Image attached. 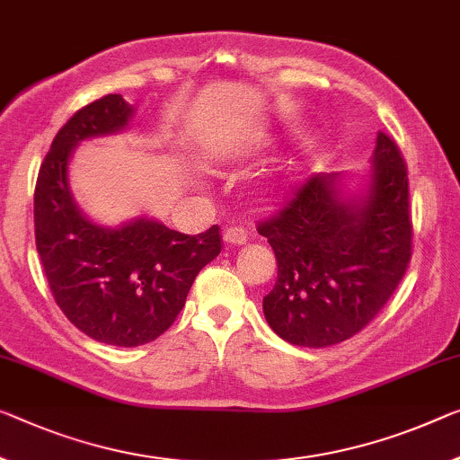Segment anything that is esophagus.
Returning <instances> with one entry per match:
<instances>
[{
	"label": "esophagus",
	"mask_w": 460,
	"mask_h": 460,
	"mask_svg": "<svg viewBox=\"0 0 460 460\" xmlns=\"http://www.w3.org/2000/svg\"><path fill=\"white\" fill-rule=\"evenodd\" d=\"M224 240L228 244H244L249 240V232H246L243 226H232L224 232Z\"/></svg>",
	"instance_id": "esophagus-1"
}]
</instances>
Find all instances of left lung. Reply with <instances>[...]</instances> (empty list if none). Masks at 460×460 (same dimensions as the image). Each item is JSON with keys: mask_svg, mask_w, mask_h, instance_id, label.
<instances>
[{"mask_svg": "<svg viewBox=\"0 0 460 460\" xmlns=\"http://www.w3.org/2000/svg\"><path fill=\"white\" fill-rule=\"evenodd\" d=\"M372 162L364 199L345 201L337 174H314L257 226L278 259L263 313L288 343L329 348L359 333L407 271L413 251L407 166L383 131Z\"/></svg>", "mask_w": 460, "mask_h": 460, "instance_id": "8db88e82", "label": "left lung"}]
</instances>
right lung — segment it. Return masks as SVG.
I'll use <instances>...</instances> for the list:
<instances>
[{"instance_id":"1","label":"right lung","mask_w":460,"mask_h":460,"mask_svg":"<svg viewBox=\"0 0 460 460\" xmlns=\"http://www.w3.org/2000/svg\"><path fill=\"white\" fill-rule=\"evenodd\" d=\"M131 115L121 94L77 111L55 136L34 189V238L55 302L82 333L119 348L164 333L197 273L222 251L220 226L195 236L147 217L104 228L77 209L67 181L74 147L125 129Z\"/></svg>"}]
</instances>
